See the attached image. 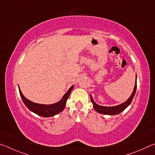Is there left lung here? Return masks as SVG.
<instances>
[{
	"mask_svg": "<svg viewBox=\"0 0 155 155\" xmlns=\"http://www.w3.org/2000/svg\"><path fill=\"white\" fill-rule=\"evenodd\" d=\"M136 89H137V77H136V82L135 84L134 90H133V93L131 94L130 96L128 98L127 101H126L124 102V103L118 104V105L114 106V107H104V106L99 105V104H96L95 103V101H94L92 96H91V95L90 94L91 101L93 104L94 109H95V111L99 113V114H102L110 115L118 114H120V113H121L122 111H124L126 108H127V107L130 105V104L131 103V102H132V101H133V97H134L135 94Z\"/></svg>",
	"mask_w": 155,
	"mask_h": 155,
	"instance_id": "1",
	"label": "left lung"
}]
</instances>
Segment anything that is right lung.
I'll use <instances>...</instances> for the list:
<instances>
[{
  "mask_svg": "<svg viewBox=\"0 0 155 155\" xmlns=\"http://www.w3.org/2000/svg\"><path fill=\"white\" fill-rule=\"evenodd\" d=\"M73 87H74V85H72V87L68 90L67 92L64 94V96L62 97V98L60 100L59 102L51 104H44L33 103V102L25 98V96L22 94V91L20 90V88L19 92L23 103H25L26 107H27L30 111L35 113V114L40 115V116L48 117L54 116V115L59 114L60 112H61L64 109L65 104H66L67 100L69 98L70 92H71V91L72 90Z\"/></svg>",
  "mask_w": 155,
  "mask_h": 155,
  "instance_id": "right-lung-1",
  "label": "right lung"
}]
</instances>
